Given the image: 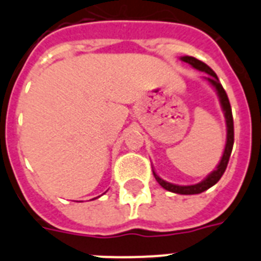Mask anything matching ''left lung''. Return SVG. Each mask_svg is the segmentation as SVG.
I'll list each match as a JSON object with an SVG mask.
<instances>
[{
    "label": "left lung",
    "mask_w": 261,
    "mask_h": 261,
    "mask_svg": "<svg viewBox=\"0 0 261 261\" xmlns=\"http://www.w3.org/2000/svg\"><path fill=\"white\" fill-rule=\"evenodd\" d=\"M184 62H188L190 65H192L193 68L197 69V70L205 71L208 77H205V80L208 81L209 84L216 89L217 94L220 96V102L221 106H222V110L225 112V117H226V126H227V140H226V146H225V151H223V155L221 158L220 165L217 166V168L214 170L212 174L208 175L206 179L201 181L199 184H193V186H176V184H171L168 183V181H165L163 179L158 176L155 172L153 171L154 177H155V180L158 181L161 186L165 188V190L170 191V192L174 193H179V195H197V193H201L204 191L209 190L211 187H213L217 181L220 180L221 176L225 172L226 167H227V163H229L230 155H231V150H232V145H234V120H232V114H231V106H230L229 98H227V94H226L225 89L221 85L220 80L217 77V74L209 68L205 62L200 61V60L195 59L192 56H184L181 57Z\"/></svg>",
    "instance_id": "left-lung-1"
}]
</instances>
